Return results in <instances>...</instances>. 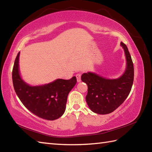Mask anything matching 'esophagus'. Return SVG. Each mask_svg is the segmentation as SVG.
Wrapping results in <instances>:
<instances>
[{"label": "esophagus", "mask_w": 152, "mask_h": 152, "mask_svg": "<svg viewBox=\"0 0 152 152\" xmlns=\"http://www.w3.org/2000/svg\"><path fill=\"white\" fill-rule=\"evenodd\" d=\"M76 78H77V81L78 82L81 81V74L80 73H78L76 74Z\"/></svg>", "instance_id": "1"}]
</instances>
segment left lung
I'll return each mask as SVG.
<instances>
[{"label": "left lung", "mask_w": 152, "mask_h": 152, "mask_svg": "<svg viewBox=\"0 0 152 152\" xmlns=\"http://www.w3.org/2000/svg\"><path fill=\"white\" fill-rule=\"evenodd\" d=\"M121 45L125 51L127 67L120 78L108 80L91 72L81 76L82 81L88 86L86 100L90 110L96 114L114 112L125 101L131 91L134 77V64L126 45L123 42Z\"/></svg>", "instance_id": "left-lung-1"}]
</instances>
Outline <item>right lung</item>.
Here are the masks:
<instances>
[{
  "label": "right lung",
  "mask_w": 152,
  "mask_h": 152,
  "mask_svg": "<svg viewBox=\"0 0 152 152\" xmlns=\"http://www.w3.org/2000/svg\"><path fill=\"white\" fill-rule=\"evenodd\" d=\"M18 52L12 69V82L15 92L27 109L40 118L54 120L64 113L69 92L76 85L77 80L58 79L39 86H30L21 79L18 70Z\"/></svg>",
  "instance_id": "obj_1"
}]
</instances>
